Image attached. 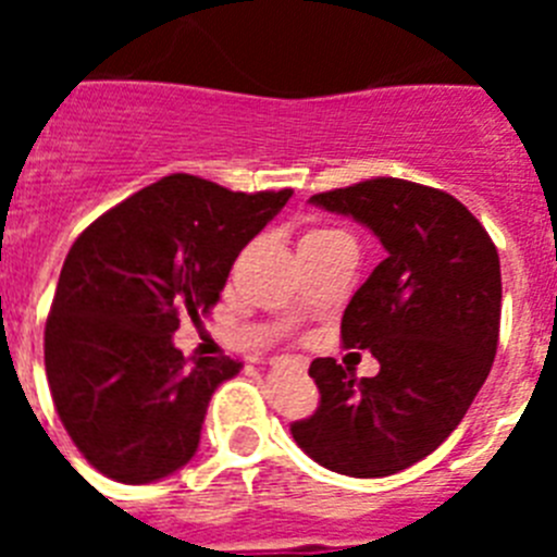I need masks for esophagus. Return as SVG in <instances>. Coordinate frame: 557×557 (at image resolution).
Here are the masks:
<instances>
[{
	"instance_id": "esophagus-1",
	"label": "esophagus",
	"mask_w": 557,
	"mask_h": 557,
	"mask_svg": "<svg viewBox=\"0 0 557 557\" xmlns=\"http://www.w3.org/2000/svg\"><path fill=\"white\" fill-rule=\"evenodd\" d=\"M273 366H289V368H298V371H307V362L298 357H278L273 359Z\"/></svg>"
}]
</instances>
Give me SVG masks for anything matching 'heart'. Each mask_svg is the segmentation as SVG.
I'll use <instances>...</instances> for the list:
<instances>
[{"instance_id":"obj_1","label":"heart","mask_w":557,"mask_h":557,"mask_svg":"<svg viewBox=\"0 0 557 557\" xmlns=\"http://www.w3.org/2000/svg\"><path fill=\"white\" fill-rule=\"evenodd\" d=\"M326 234H337V231H326V228H318V231H309L304 239H314V236H326Z\"/></svg>"}]
</instances>
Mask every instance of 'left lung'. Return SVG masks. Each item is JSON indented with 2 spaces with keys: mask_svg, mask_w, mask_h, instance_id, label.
<instances>
[{
  "mask_svg": "<svg viewBox=\"0 0 557 557\" xmlns=\"http://www.w3.org/2000/svg\"><path fill=\"white\" fill-rule=\"evenodd\" d=\"M314 206L368 225L387 256L354 293L339 337L379 359L357 379L318 357V410L293 421L295 444L323 469L387 476L457 430L499 343L502 273L494 239L457 198L401 178L312 195Z\"/></svg>",
  "mask_w": 557,
  "mask_h": 557,
  "instance_id": "1",
  "label": "left lung"
}]
</instances>
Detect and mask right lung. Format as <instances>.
Masks as SVG:
<instances>
[{
    "instance_id": "obj_1",
    "label": "right lung",
    "mask_w": 557,
    "mask_h": 557,
    "mask_svg": "<svg viewBox=\"0 0 557 557\" xmlns=\"http://www.w3.org/2000/svg\"><path fill=\"white\" fill-rule=\"evenodd\" d=\"M289 195L175 172L77 236L47 314L44 366L63 430L97 471L141 485L198 451L211 393L243 362L189 359L172 334L218 307L239 250Z\"/></svg>"
}]
</instances>
